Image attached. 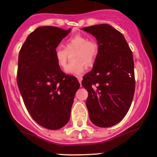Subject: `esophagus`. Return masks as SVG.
I'll return each instance as SVG.
<instances>
[{"label":"esophagus","instance_id":"34e87169","mask_svg":"<svg viewBox=\"0 0 157 157\" xmlns=\"http://www.w3.org/2000/svg\"><path fill=\"white\" fill-rule=\"evenodd\" d=\"M77 78H78L79 83H80L81 86H82V76H77Z\"/></svg>","mask_w":157,"mask_h":157}]
</instances>
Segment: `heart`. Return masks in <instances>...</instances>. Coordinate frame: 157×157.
<instances>
[{
	"label": "heart",
	"mask_w": 157,
	"mask_h": 157,
	"mask_svg": "<svg viewBox=\"0 0 157 157\" xmlns=\"http://www.w3.org/2000/svg\"><path fill=\"white\" fill-rule=\"evenodd\" d=\"M72 55V60L66 69L67 74L80 75L85 72L86 66L90 67L97 60L99 54V44L97 41L89 40L86 35L77 33L66 41L65 48L57 47L55 51V57L57 64L60 69L64 70L67 66L69 54Z\"/></svg>",
	"instance_id": "obj_1"
}]
</instances>
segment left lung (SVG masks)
Returning <instances> with one entry per match:
<instances>
[{
    "label": "left lung",
    "instance_id": "obj_1",
    "mask_svg": "<svg viewBox=\"0 0 157 157\" xmlns=\"http://www.w3.org/2000/svg\"><path fill=\"white\" fill-rule=\"evenodd\" d=\"M82 30L95 36L99 44L93 70L82 82L88 92L89 117L96 126L110 127L125 117L132 102L136 82L132 51L124 35L111 25Z\"/></svg>",
    "mask_w": 157,
    "mask_h": 157
}]
</instances>
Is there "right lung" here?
Instances as JSON below:
<instances>
[{"label":"right lung","instance_id":"add662e5","mask_svg":"<svg viewBox=\"0 0 157 157\" xmlns=\"http://www.w3.org/2000/svg\"><path fill=\"white\" fill-rule=\"evenodd\" d=\"M70 31L40 27L30 33L18 54L16 78L25 107L38 124L53 130L68 123L80 87L75 77L60 70L55 57Z\"/></svg>","mask_w":157,"mask_h":157}]
</instances>
